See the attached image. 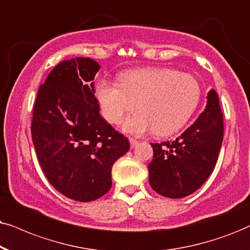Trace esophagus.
<instances>
[{
    "mask_svg": "<svg viewBox=\"0 0 250 250\" xmlns=\"http://www.w3.org/2000/svg\"><path fill=\"white\" fill-rule=\"evenodd\" d=\"M129 142H130V147L131 148H134L135 146H137L138 143H140V142H138L137 140H135V138H129Z\"/></svg>",
    "mask_w": 250,
    "mask_h": 250,
    "instance_id": "obj_1",
    "label": "esophagus"
}]
</instances>
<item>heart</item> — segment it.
Returning <instances> with one entry per match:
<instances>
[{
  "mask_svg": "<svg viewBox=\"0 0 250 250\" xmlns=\"http://www.w3.org/2000/svg\"><path fill=\"white\" fill-rule=\"evenodd\" d=\"M103 118L116 125L136 108L140 112L122 123L125 132L143 135L154 130L158 136L179 131L201 98V86L194 76L170 68H142L120 76V85L106 80L96 87Z\"/></svg>",
  "mask_w": 250,
  "mask_h": 250,
  "instance_id": "obj_1",
  "label": "heart"
}]
</instances>
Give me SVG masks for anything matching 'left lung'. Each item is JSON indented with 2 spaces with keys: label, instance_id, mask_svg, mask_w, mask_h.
Here are the masks:
<instances>
[{
  "label": "left lung",
  "instance_id": "1",
  "mask_svg": "<svg viewBox=\"0 0 250 250\" xmlns=\"http://www.w3.org/2000/svg\"><path fill=\"white\" fill-rule=\"evenodd\" d=\"M204 112L174 141L151 143L148 182L168 198H182L197 190L216 166L224 136L223 113L214 90L208 93Z\"/></svg>",
  "mask_w": 250,
  "mask_h": 250
}]
</instances>
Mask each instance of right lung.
I'll return each mask as SVG.
<instances>
[{"instance_id":"obj_1","label":"right lung","mask_w":250,"mask_h":250,"mask_svg":"<svg viewBox=\"0 0 250 250\" xmlns=\"http://www.w3.org/2000/svg\"><path fill=\"white\" fill-rule=\"evenodd\" d=\"M100 69L88 58L60 62L41 84L31 134L38 162L50 185L78 202L112 187V167L130 144L99 114L93 80Z\"/></svg>"}]
</instances>
